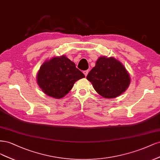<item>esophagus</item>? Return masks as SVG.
I'll return each mask as SVG.
<instances>
[{
	"label": "esophagus",
	"instance_id": "obj_1",
	"mask_svg": "<svg viewBox=\"0 0 160 160\" xmlns=\"http://www.w3.org/2000/svg\"><path fill=\"white\" fill-rule=\"evenodd\" d=\"M88 72H89V71H88V70H84V71L83 72V73L84 74L85 76H87V74H88Z\"/></svg>",
	"mask_w": 160,
	"mask_h": 160
}]
</instances>
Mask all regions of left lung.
Returning <instances> with one entry per match:
<instances>
[{
    "instance_id": "obj_1",
    "label": "left lung",
    "mask_w": 160,
    "mask_h": 160,
    "mask_svg": "<svg viewBox=\"0 0 160 160\" xmlns=\"http://www.w3.org/2000/svg\"><path fill=\"white\" fill-rule=\"evenodd\" d=\"M86 78L98 93L106 98L122 94L130 83V75L120 62L106 56L98 59Z\"/></svg>"
}]
</instances>
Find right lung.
Listing matches in <instances>:
<instances>
[{"mask_svg":"<svg viewBox=\"0 0 160 160\" xmlns=\"http://www.w3.org/2000/svg\"><path fill=\"white\" fill-rule=\"evenodd\" d=\"M84 77L73 62L62 56L45 62L38 71L37 82L46 94L59 99L68 93L77 80Z\"/></svg>","mask_w":160,"mask_h":160,"instance_id":"right-lung-1","label":"right lung"}]
</instances>
